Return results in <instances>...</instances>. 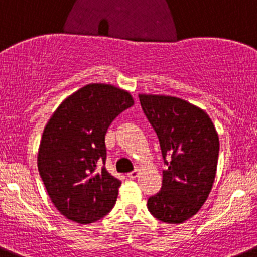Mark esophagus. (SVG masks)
<instances>
[{"mask_svg":"<svg viewBox=\"0 0 257 257\" xmlns=\"http://www.w3.org/2000/svg\"><path fill=\"white\" fill-rule=\"evenodd\" d=\"M128 177L131 179L137 178V177H138V169H134V171H132L131 173H128Z\"/></svg>","mask_w":257,"mask_h":257,"instance_id":"obj_1","label":"esophagus"}]
</instances>
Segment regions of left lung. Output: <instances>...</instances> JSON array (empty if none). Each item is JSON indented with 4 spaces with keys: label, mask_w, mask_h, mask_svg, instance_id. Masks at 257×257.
I'll list each match as a JSON object with an SVG mask.
<instances>
[{
    "label": "left lung",
    "mask_w": 257,
    "mask_h": 257,
    "mask_svg": "<svg viewBox=\"0 0 257 257\" xmlns=\"http://www.w3.org/2000/svg\"><path fill=\"white\" fill-rule=\"evenodd\" d=\"M139 101L168 167L161 191L148 198L147 207L162 222L182 223L198 212L212 189L220 152L217 132L207 113L186 100L139 95Z\"/></svg>",
    "instance_id": "left-lung-1"
}]
</instances>
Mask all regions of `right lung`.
<instances>
[{"label": "right lung", "instance_id": "obj_1", "mask_svg": "<svg viewBox=\"0 0 257 257\" xmlns=\"http://www.w3.org/2000/svg\"><path fill=\"white\" fill-rule=\"evenodd\" d=\"M133 104L128 91L89 84L62 101L47 121L37 168L54 206L69 220L93 223L115 205L121 182L105 168V134Z\"/></svg>", "mask_w": 257, "mask_h": 257}]
</instances>
